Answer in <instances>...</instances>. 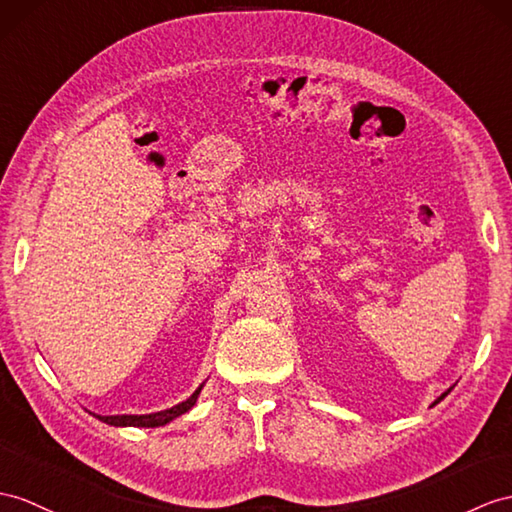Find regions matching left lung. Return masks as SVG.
<instances>
[{
  "mask_svg": "<svg viewBox=\"0 0 512 512\" xmlns=\"http://www.w3.org/2000/svg\"><path fill=\"white\" fill-rule=\"evenodd\" d=\"M450 391H452V389H447V391H445V393H443V395H441V397H436V402H434V404H439V402H441V400H443V397H445V395H447V393H450ZM434 404H432V406H434Z\"/></svg>",
  "mask_w": 512,
  "mask_h": 512,
  "instance_id": "1",
  "label": "left lung"
}]
</instances>
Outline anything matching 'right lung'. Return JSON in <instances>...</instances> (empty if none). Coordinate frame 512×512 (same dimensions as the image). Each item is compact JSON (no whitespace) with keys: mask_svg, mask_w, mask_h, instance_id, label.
<instances>
[{"mask_svg":"<svg viewBox=\"0 0 512 512\" xmlns=\"http://www.w3.org/2000/svg\"><path fill=\"white\" fill-rule=\"evenodd\" d=\"M204 386V384H202ZM202 386L189 397V400H184L182 404L167 408V410H160V413H152V415H110V417H102V415H95L99 421L108 423V426H134V428H156V426H165V423L173 421L176 417L189 413V410L195 406L197 402V395L202 391Z\"/></svg>","mask_w":512,"mask_h":512,"instance_id":"add662e5","label":"right lung"}]
</instances>
